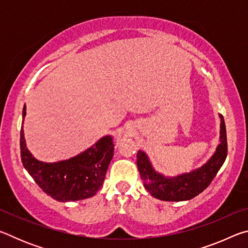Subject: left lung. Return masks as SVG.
Here are the masks:
<instances>
[{"instance_id":"8db88e82","label":"left lung","mask_w":248,"mask_h":248,"mask_svg":"<svg viewBox=\"0 0 248 248\" xmlns=\"http://www.w3.org/2000/svg\"><path fill=\"white\" fill-rule=\"evenodd\" d=\"M220 143L217 146L215 154L207 163L198 169L183 173L177 176H164L153 169L149 156L143 151H138L137 165L143 180L145 189L154 198L164 201H186L195 198L207 188L226 158L228 154V141L223 116L219 115Z\"/></svg>"}]
</instances>
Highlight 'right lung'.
Segmentation results:
<instances>
[{
	"instance_id": "right-lung-1",
	"label": "right lung",
	"mask_w": 248,
	"mask_h": 248,
	"mask_svg": "<svg viewBox=\"0 0 248 248\" xmlns=\"http://www.w3.org/2000/svg\"><path fill=\"white\" fill-rule=\"evenodd\" d=\"M20 129V157L23 165L36 184L48 196L61 202L91 198L103 186L109 163L114 156L111 136H105L84 152L69 159L54 163L41 162L32 156L26 146L23 124Z\"/></svg>"
}]
</instances>
